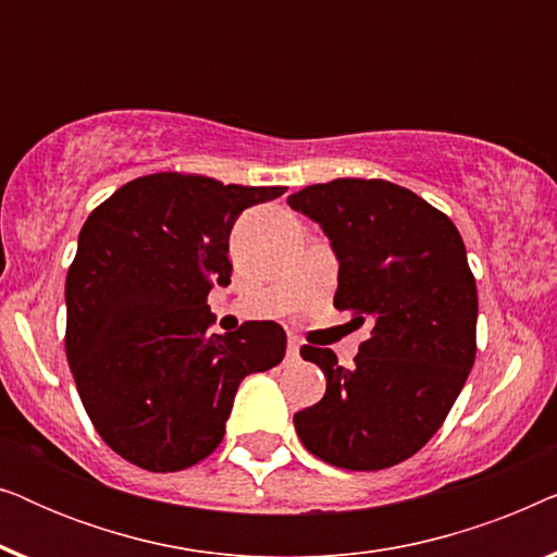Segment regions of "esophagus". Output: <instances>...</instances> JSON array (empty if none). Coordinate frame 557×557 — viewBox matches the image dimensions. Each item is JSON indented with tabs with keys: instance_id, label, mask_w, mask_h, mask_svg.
<instances>
[{
	"instance_id": "1",
	"label": "esophagus",
	"mask_w": 557,
	"mask_h": 557,
	"mask_svg": "<svg viewBox=\"0 0 557 557\" xmlns=\"http://www.w3.org/2000/svg\"><path fill=\"white\" fill-rule=\"evenodd\" d=\"M299 352H301V345L299 339H288V347H286V360H299Z\"/></svg>"
}]
</instances>
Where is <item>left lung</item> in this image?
Listing matches in <instances>:
<instances>
[{"instance_id":"1","label":"left lung","mask_w":557,"mask_h":557,"mask_svg":"<svg viewBox=\"0 0 557 557\" xmlns=\"http://www.w3.org/2000/svg\"><path fill=\"white\" fill-rule=\"evenodd\" d=\"M337 256L334 307L370 324L355 364L301 347L326 393L294 416L301 444L339 469L406 461L441 429L476 355V284L456 225L385 180H332L288 195Z\"/></svg>"}]
</instances>
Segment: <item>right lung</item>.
<instances>
[{
    "label": "right lung",
    "mask_w": 557,
    "mask_h": 557,
    "mask_svg": "<svg viewBox=\"0 0 557 557\" xmlns=\"http://www.w3.org/2000/svg\"><path fill=\"white\" fill-rule=\"evenodd\" d=\"M286 187L200 174L132 180L90 212L65 278V352L98 436L147 471L215 451L240 380L276 368L286 332L246 322L212 334V286L231 284V231Z\"/></svg>",
    "instance_id": "1"
}]
</instances>
